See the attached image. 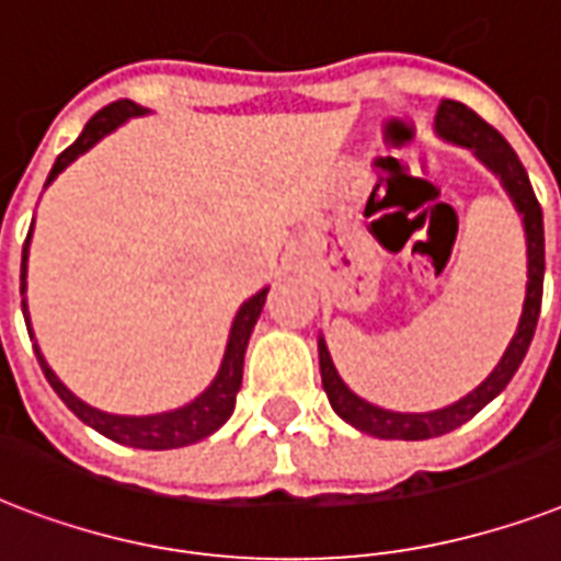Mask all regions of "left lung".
I'll return each instance as SVG.
<instances>
[{"label":"left lung","instance_id":"8db88e82","mask_svg":"<svg viewBox=\"0 0 561 561\" xmlns=\"http://www.w3.org/2000/svg\"><path fill=\"white\" fill-rule=\"evenodd\" d=\"M436 128L445 134L447 140L462 142L468 149H474L480 158L489 163L492 172H497L503 186L510 190L512 202L518 204V210L524 213V231H527V298H524V312H520L518 333L512 336L510 348L503 354L492 375L485 377L483 383L477 386L474 392L466 394L462 401L454 407L436 412H389L380 410L375 403L363 401L351 392L348 386L342 383V377L336 375V368L330 363L328 345L324 340L319 342V366H321V386L328 392V401L333 410L340 412L342 419L354 424L357 430L368 433V436L380 438H407V442H419V438L445 436L450 430L462 427L468 419H474L477 412L483 410L485 403L497 398L512 380V375L518 371L520 359L527 357L529 342L536 333L538 312H541V289H545V221H541V204H538L533 184H529L527 169L518 160L515 149L503 140V134L497 128L485 123L483 116H477L471 107L462 102H442L436 114Z\"/></svg>","mask_w":561,"mask_h":561}]
</instances>
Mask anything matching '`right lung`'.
<instances>
[{"label":"right lung","instance_id":"1","mask_svg":"<svg viewBox=\"0 0 561 561\" xmlns=\"http://www.w3.org/2000/svg\"><path fill=\"white\" fill-rule=\"evenodd\" d=\"M142 114L140 107L134 102H111L107 107H102L99 114L84 125V131L78 137L69 149H64L55 160V167H51L49 178H46V184H51L58 172L72 163L78 154H84L90 146L102 140L104 134L114 131L116 125H123L128 116H137ZM28 240H32V231L25 237V245H23V272H20V293L25 295V260H28ZM266 293H257L254 298L242 304L240 312H237V319H233V328H231V340H228V351H225V359H221V368L216 380L210 383V389L204 394H198L193 403H186L181 410L175 412H163V415H142V419H128V415H111V412H102V410H93V407H87L84 401H78L76 394L69 392L67 386L60 383L55 371L46 366V359L37 348V359H41V368L46 380L51 383V389L58 392V398L67 403L69 410L76 412L78 419L90 424L93 430H99L102 436L114 438L119 445H131V447H142V450H169V447H184V445H193L198 438L210 436L216 430L225 424V421L231 419L233 412V403H237V392H240L242 386V357H245V345H249V336L254 324L260 319V310H263V304H266ZM23 312L28 316L25 310V301H23ZM25 328H32L28 319H25ZM28 336H32V330H28Z\"/></svg>","mask_w":561,"mask_h":561}]
</instances>
